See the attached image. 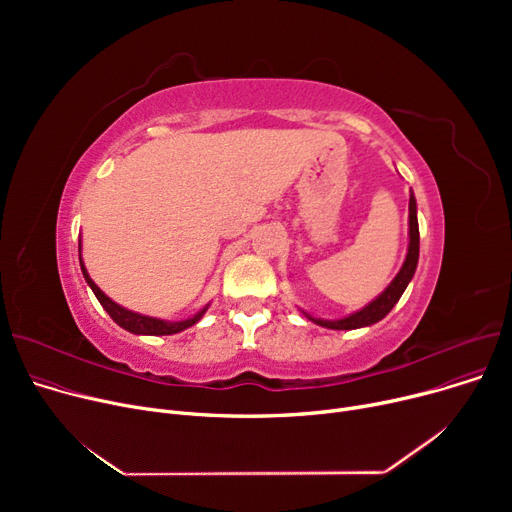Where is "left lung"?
Here are the masks:
<instances>
[{"label": "left lung", "mask_w": 512, "mask_h": 512, "mask_svg": "<svg viewBox=\"0 0 512 512\" xmlns=\"http://www.w3.org/2000/svg\"><path fill=\"white\" fill-rule=\"evenodd\" d=\"M417 261H419V224H417V201L411 191V197H409V249H407L405 263H402L400 272L388 284V288L380 294V297H375L369 305H365L363 309L346 315L342 319H319V317H311L305 311L303 313L313 321V324H317L321 328H330V330H357V328L378 324L380 319H384L392 311V307L402 297V292H405V288L413 280L415 270H417Z\"/></svg>", "instance_id": "1"}]
</instances>
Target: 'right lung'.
Instances as JSON below:
<instances>
[{"label":"right lung","instance_id":"add662e5","mask_svg":"<svg viewBox=\"0 0 512 512\" xmlns=\"http://www.w3.org/2000/svg\"><path fill=\"white\" fill-rule=\"evenodd\" d=\"M78 259H80V270H83V276L87 280V284L91 286V290L95 292L97 301L101 303V307L107 311V315H110L116 324L120 328H124L126 332H132V334H145V336H168V334H178L186 328L195 326L197 321L205 315L207 307H203L197 315L188 317V319H182V321H166V319H157V317H149V315H141V313H134L130 309H124L120 307L118 303H114L107 294L91 280L87 267L83 263V257H80V242H78Z\"/></svg>","mask_w":512,"mask_h":512}]
</instances>
